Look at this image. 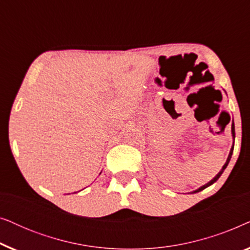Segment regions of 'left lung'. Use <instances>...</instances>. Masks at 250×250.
Segmentation results:
<instances>
[{
    "label": "left lung",
    "instance_id": "1",
    "mask_svg": "<svg viewBox=\"0 0 250 250\" xmlns=\"http://www.w3.org/2000/svg\"><path fill=\"white\" fill-rule=\"evenodd\" d=\"M231 132H232V138H233V145H232V148H231V150H230V153H229V156H228V159H227V162H225V164L223 165V167H222V169L220 170V172H218V174L216 176L214 177L213 180H210L209 182L208 183H206L205 184V186H203V187H200L199 189H197V190H194V191H192V192L191 193H197V192H199V191H201V190H204V189H206L207 187H209V186H211V184L213 183H215L216 182V181L220 179V176L222 175V174H223V172H224V169L227 168V166L229 165V163H230V159H231V157H232V152H233V148H234V139H235V131H234V123L232 122V126H231Z\"/></svg>",
    "mask_w": 250,
    "mask_h": 250
}]
</instances>
